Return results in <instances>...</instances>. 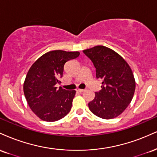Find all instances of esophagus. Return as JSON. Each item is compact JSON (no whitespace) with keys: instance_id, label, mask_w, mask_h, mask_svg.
<instances>
[{"instance_id":"esophagus-1","label":"esophagus","mask_w":157,"mask_h":157,"mask_svg":"<svg viewBox=\"0 0 157 157\" xmlns=\"http://www.w3.org/2000/svg\"><path fill=\"white\" fill-rule=\"evenodd\" d=\"M84 89H80V88H77L76 89V91L77 92H79V93H82V92L84 91Z\"/></svg>"}]
</instances>
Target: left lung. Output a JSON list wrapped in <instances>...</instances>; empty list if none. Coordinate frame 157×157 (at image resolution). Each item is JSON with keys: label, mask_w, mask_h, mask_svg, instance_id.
I'll return each mask as SVG.
<instances>
[{"label": "left lung", "mask_w": 157, "mask_h": 157, "mask_svg": "<svg viewBox=\"0 0 157 157\" xmlns=\"http://www.w3.org/2000/svg\"><path fill=\"white\" fill-rule=\"evenodd\" d=\"M96 68V77L101 80V89L88 103L94 115L111 119L125 110L132 99L135 80L132 71L119 54L107 47L99 46L82 51Z\"/></svg>", "instance_id": "8db88e82"}]
</instances>
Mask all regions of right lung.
I'll return each instance as SVG.
<instances>
[{"mask_svg": "<svg viewBox=\"0 0 157 157\" xmlns=\"http://www.w3.org/2000/svg\"><path fill=\"white\" fill-rule=\"evenodd\" d=\"M80 52L52 50L38 58L28 71L23 85L25 99L39 118L52 122L61 119L71 110L75 91L58 88L64 64Z\"/></svg>", "mask_w": 157, "mask_h": 157, "instance_id": "right-lung-1", "label": "right lung"}]
</instances>
